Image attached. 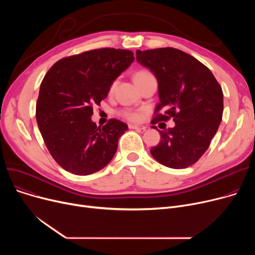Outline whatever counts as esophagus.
I'll use <instances>...</instances> for the list:
<instances>
[{"mask_svg":"<svg viewBox=\"0 0 255 255\" xmlns=\"http://www.w3.org/2000/svg\"><path fill=\"white\" fill-rule=\"evenodd\" d=\"M130 129H135V130H140V131H144L146 130L145 126H140V125H134V124H130L129 125Z\"/></svg>","mask_w":255,"mask_h":255,"instance_id":"1","label":"esophagus"}]
</instances>
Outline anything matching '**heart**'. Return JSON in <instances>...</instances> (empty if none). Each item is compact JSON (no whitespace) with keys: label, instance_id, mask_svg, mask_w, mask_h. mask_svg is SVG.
<instances>
[{"label":"heart","instance_id":"heart-1","mask_svg":"<svg viewBox=\"0 0 255 255\" xmlns=\"http://www.w3.org/2000/svg\"><path fill=\"white\" fill-rule=\"evenodd\" d=\"M150 75H152V74H151L150 72H148V71H144V70L138 71V72L134 75L135 83H138L139 80H141V79H143V78H145V77H148V76H150ZM116 85H117V82H114V83L112 84L111 89H110L111 92H113V91L115 90ZM122 115H123L125 118H127L128 120H130V121H137V120L140 119V115H139L138 113L132 112V111H124V112L122 113Z\"/></svg>","mask_w":255,"mask_h":255}]
</instances>
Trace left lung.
Returning a JSON list of instances; mask_svg holds the SVG:
<instances>
[{"instance_id":"1","label":"left lung","mask_w":255,"mask_h":255,"mask_svg":"<svg viewBox=\"0 0 255 255\" xmlns=\"http://www.w3.org/2000/svg\"><path fill=\"white\" fill-rule=\"evenodd\" d=\"M136 61L150 69L158 82L160 102L155 112L164 110V114L156 115L152 123L170 118L176 123L159 131L161 140L151 149L152 156L170 168L194 164L208 150L221 123L220 85L203 63L177 48L136 50Z\"/></svg>"}]
</instances>
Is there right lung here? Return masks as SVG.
I'll list each match as a JSON object with an SVG mask.
<instances>
[{
    "label": "right lung",
    "instance_id": "1",
    "mask_svg": "<svg viewBox=\"0 0 255 255\" xmlns=\"http://www.w3.org/2000/svg\"><path fill=\"white\" fill-rule=\"evenodd\" d=\"M133 61L131 50L100 48L64 58L45 74L36 120L50 155L65 170L91 175L115 156L128 126L112 119L97 127L91 120L93 107L107 97L112 84Z\"/></svg>",
    "mask_w": 255,
    "mask_h": 255
}]
</instances>
